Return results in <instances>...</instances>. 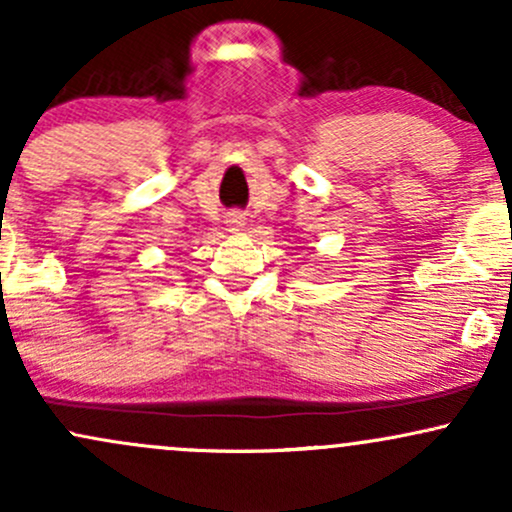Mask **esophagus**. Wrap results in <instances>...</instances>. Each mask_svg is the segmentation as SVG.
I'll return each mask as SVG.
<instances>
[{
  "instance_id": "obj_1",
  "label": "esophagus",
  "mask_w": 512,
  "mask_h": 512,
  "mask_svg": "<svg viewBox=\"0 0 512 512\" xmlns=\"http://www.w3.org/2000/svg\"><path fill=\"white\" fill-rule=\"evenodd\" d=\"M228 228H231V231H243V216H231V219H228Z\"/></svg>"
}]
</instances>
